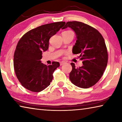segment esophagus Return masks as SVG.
<instances>
[{
  "instance_id": "esophagus-1",
  "label": "esophagus",
  "mask_w": 122,
  "mask_h": 122,
  "mask_svg": "<svg viewBox=\"0 0 122 122\" xmlns=\"http://www.w3.org/2000/svg\"><path fill=\"white\" fill-rule=\"evenodd\" d=\"M65 63H66V62H65V61H61V62H60V66H62Z\"/></svg>"
}]
</instances>
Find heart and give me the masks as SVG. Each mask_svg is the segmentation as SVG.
<instances>
[{
  "label": "heart",
  "instance_id": "b5f03b06",
  "mask_svg": "<svg viewBox=\"0 0 122 122\" xmlns=\"http://www.w3.org/2000/svg\"><path fill=\"white\" fill-rule=\"evenodd\" d=\"M71 32V30H66V31H65L63 32Z\"/></svg>",
  "mask_w": 122,
  "mask_h": 122
}]
</instances>
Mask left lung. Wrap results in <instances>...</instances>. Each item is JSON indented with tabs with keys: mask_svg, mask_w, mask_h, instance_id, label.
<instances>
[{
	"mask_svg": "<svg viewBox=\"0 0 122 122\" xmlns=\"http://www.w3.org/2000/svg\"><path fill=\"white\" fill-rule=\"evenodd\" d=\"M70 27L75 32L77 40L73 53L80 54L83 66L76 68L71 63L69 79L74 85L88 88L95 85L103 75L107 66L108 54L104 39L96 29L79 21H68L62 29Z\"/></svg>",
	"mask_w": 122,
	"mask_h": 122,
	"instance_id": "8db88e82",
	"label": "left lung"
}]
</instances>
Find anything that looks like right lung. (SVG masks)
<instances>
[{
    "label": "right lung",
    "instance_id": "obj_1",
    "mask_svg": "<svg viewBox=\"0 0 122 122\" xmlns=\"http://www.w3.org/2000/svg\"><path fill=\"white\" fill-rule=\"evenodd\" d=\"M60 21L32 29L18 41L14 54V68L21 85L33 92H40L50 85L58 62L47 66L41 63L43 51H47L49 40L65 25Z\"/></svg>",
    "mask_w": 122,
    "mask_h": 122
}]
</instances>
